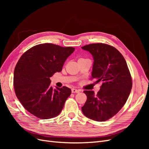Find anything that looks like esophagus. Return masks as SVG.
Masks as SVG:
<instances>
[{
	"instance_id": "34e87169",
	"label": "esophagus",
	"mask_w": 149,
	"mask_h": 149,
	"mask_svg": "<svg viewBox=\"0 0 149 149\" xmlns=\"http://www.w3.org/2000/svg\"><path fill=\"white\" fill-rule=\"evenodd\" d=\"M71 92L73 93H78L79 92V91L78 89H76L75 88H73V89H71Z\"/></svg>"
}]
</instances>
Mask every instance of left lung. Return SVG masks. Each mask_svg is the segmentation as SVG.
<instances>
[{"instance_id":"obj_1","label":"left lung","mask_w":149,"mask_h":149,"mask_svg":"<svg viewBox=\"0 0 149 149\" xmlns=\"http://www.w3.org/2000/svg\"><path fill=\"white\" fill-rule=\"evenodd\" d=\"M81 48L93 57L92 78L102 82L97 94L84 91L87 100L81 107L88 118L102 122L116 115L127 101L132 86L130 72L124 58L114 47L93 43Z\"/></svg>"}]
</instances>
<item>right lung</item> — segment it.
I'll use <instances>...</instances> for the list:
<instances>
[{"mask_svg":"<svg viewBox=\"0 0 149 149\" xmlns=\"http://www.w3.org/2000/svg\"><path fill=\"white\" fill-rule=\"evenodd\" d=\"M74 49L42 43L22 55L15 68L13 86L18 100L30 113L42 119L60 114L71 91L66 86L53 88L49 78L61 71Z\"/></svg>","mask_w":149,"mask_h":149,"instance_id":"1","label":"right lung"}]
</instances>
